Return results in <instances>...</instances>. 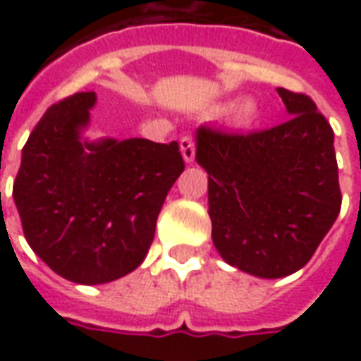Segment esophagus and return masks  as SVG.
<instances>
[{"label": "esophagus", "instance_id": "obj_1", "mask_svg": "<svg viewBox=\"0 0 361 361\" xmlns=\"http://www.w3.org/2000/svg\"><path fill=\"white\" fill-rule=\"evenodd\" d=\"M180 150L181 157H183V160H185L188 164H191V162L195 160V145H193V139H191V137H181Z\"/></svg>", "mask_w": 361, "mask_h": 361}]
</instances>
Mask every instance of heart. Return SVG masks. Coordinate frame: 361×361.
I'll return each instance as SVG.
<instances>
[{
  "mask_svg": "<svg viewBox=\"0 0 361 361\" xmlns=\"http://www.w3.org/2000/svg\"><path fill=\"white\" fill-rule=\"evenodd\" d=\"M224 111H226V106H214L211 110V116H222ZM230 116L235 123H250L251 119L257 116V102L253 98H242L232 104Z\"/></svg>",
  "mask_w": 361,
  "mask_h": 361,
  "instance_id": "obj_1",
  "label": "heart"
}]
</instances>
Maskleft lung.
<instances>
[{
  "mask_svg": "<svg viewBox=\"0 0 361 361\" xmlns=\"http://www.w3.org/2000/svg\"><path fill=\"white\" fill-rule=\"evenodd\" d=\"M292 118L253 133L201 126L212 243L228 265L282 279L300 271L341 212L334 133L310 96L276 89Z\"/></svg>",
  "mask_w": 361,
  "mask_h": 361,
  "instance_id": "8db88e82",
  "label": "left lung"
}]
</instances>
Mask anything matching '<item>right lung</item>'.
<instances>
[{"label":"right lung","mask_w":361,"mask_h":361,"mask_svg":"<svg viewBox=\"0 0 361 361\" xmlns=\"http://www.w3.org/2000/svg\"><path fill=\"white\" fill-rule=\"evenodd\" d=\"M96 92L50 106L23 149L13 199L30 250L75 284H106L133 272L183 172L178 142L90 141Z\"/></svg>","instance_id":"right-lung-1"}]
</instances>
